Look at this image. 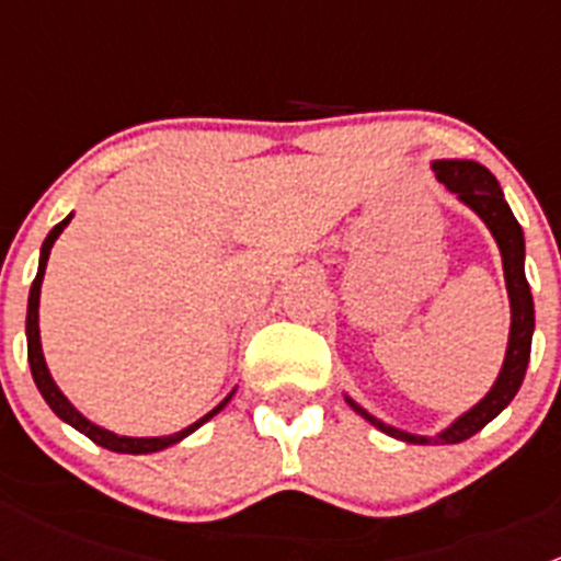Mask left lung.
Here are the masks:
<instances>
[{"label": "left lung", "mask_w": 561, "mask_h": 561, "mask_svg": "<svg viewBox=\"0 0 561 561\" xmlns=\"http://www.w3.org/2000/svg\"><path fill=\"white\" fill-rule=\"evenodd\" d=\"M434 173L437 179L448 186L450 192H456L463 203H467L472 211H478V217L489 225V230L494 233L496 244L502 252V265H505V282H507V296H511V342H507V355L505 364H502L500 377H496L494 388L485 393V399L480 404H474L467 415H461L450 428H445L437 437H415V434L399 432V428L386 426L377 417H371L364 407H358L355 401H350L358 415H364L371 426H377L380 432L390 434L396 439H404L412 445H454L463 443L472 434H478L480 428L489 421H494L502 410L513 401V396L522 388L526 364H529V350H531V331H535V304H531L529 282L524 274V233L522 225L513 217L511 206L505 203V195L500 190V181L491 175L489 168L478 165V162L469 160H439L434 162Z\"/></svg>", "instance_id": "left-lung-1"}]
</instances>
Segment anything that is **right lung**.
I'll list each match as a JSON object with an SVG mask.
<instances>
[{
  "label": "right lung",
  "mask_w": 561,
  "mask_h": 561,
  "mask_svg": "<svg viewBox=\"0 0 561 561\" xmlns=\"http://www.w3.org/2000/svg\"><path fill=\"white\" fill-rule=\"evenodd\" d=\"M67 222H70V217L61 219L59 225H56L54 230L48 233V239L43 241V249H39V268H37V276L35 282H32V290H30V309H26V353H30V366H32V377H35V386L39 393H43V399L48 401L50 410L56 412V415L61 417L65 423H70L72 428H78L81 434H87L92 443L103 445L107 450H116V454H157V450H165L171 448V445L179 443V439H184L186 434L195 432L197 426H203V423L208 421V417L217 415L219 410H222L225 404H228V399L222 401L219 407H214L208 415H203L201 421L192 423L190 428H184V432L179 434H171V437H118V434L113 432H105V428L94 426V423H89L87 417L81 415V412L76 410V407L70 404V401L61 396V390L56 388V382L50 380L48 375V366H45V358H43V350H39V328H37V307H39V285H43V274H45V263H48V254H50V247H54V241L59 239L61 230L67 228Z\"/></svg>",
  "instance_id": "right-lung-1"
}]
</instances>
